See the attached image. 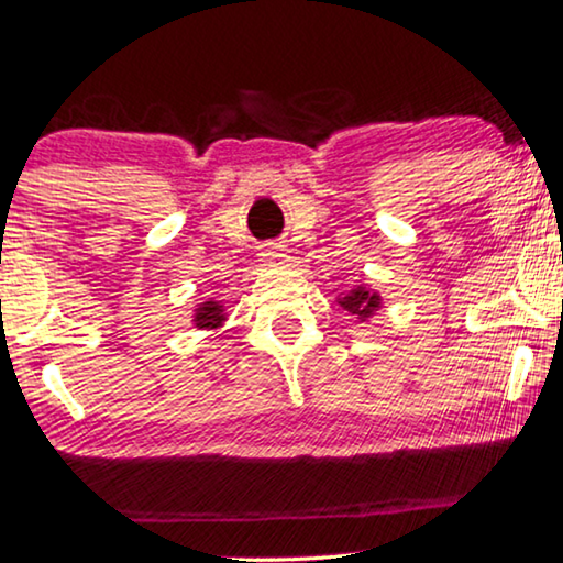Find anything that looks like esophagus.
I'll return each instance as SVG.
<instances>
[{
  "instance_id": "obj_1",
  "label": "esophagus",
  "mask_w": 563,
  "mask_h": 563,
  "mask_svg": "<svg viewBox=\"0 0 563 563\" xmlns=\"http://www.w3.org/2000/svg\"><path fill=\"white\" fill-rule=\"evenodd\" d=\"M262 262L266 266H282L284 262H287V254H284V249H279V246H266L262 252Z\"/></svg>"
}]
</instances>
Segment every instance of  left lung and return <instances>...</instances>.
Here are the masks:
<instances>
[{
  "instance_id": "obj_1",
  "label": "left lung",
  "mask_w": 563,
  "mask_h": 563,
  "mask_svg": "<svg viewBox=\"0 0 563 563\" xmlns=\"http://www.w3.org/2000/svg\"><path fill=\"white\" fill-rule=\"evenodd\" d=\"M336 305L344 311H350L352 317H357L360 322H367L369 317H375L379 309H383V297H379L377 289L365 287V284H357L350 291H344L336 297Z\"/></svg>"
}]
</instances>
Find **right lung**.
Instances as JSON below:
<instances>
[{
    "label": "right lung",
    "mask_w": 563,
    "mask_h": 563,
    "mask_svg": "<svg viewBox=\"0 0 563 563\" xmlns=\"http://www.w3.org/2000/svg\"><path fill=\"white\" fill-rule=\"evenodd\" d=\"M191 322L194 327H198V330H219V327H223V322H227V307L213 297L203 299L201 305H196Z\"/></svg>",
    "instance_id": "add662e5"
}]
</instances>
